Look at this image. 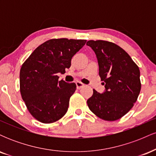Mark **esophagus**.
I'll use <instances>...</instances> for the list:
<instances>
[{"label":"esophagus","mask_w":156,"mask_h":156,"mask_svg":"<svg viewBox=\"0 0 156 156\" xmlns=\"http://www.w3.org/2000/svg\"><path fill=\"white\" fill-rule=\"evenodd\" d=\"M76 83V87H77V89H81L82 87H83V86H84V84H83L82 83H80V82H79V81H77Z\"/></svg>","instance_id":"34e87169"}]
</instances>
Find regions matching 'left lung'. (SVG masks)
I'll use <instances>...</instances> for the list:
<instances>
[{"label": "left lung", "instance_id": "1", "mask_svg": "<svg viewBox=\"0 0 156 156\" xmlns=\"http://www.w3.org/2000/svg\"><path fill=\"white\" fill-rule=\"evenodd\" d=\"M95 53L99 76L105 91L93 89L87 101L91 112L102 119L114 121L125 115L136 101L141 90L140 71L122 48L103 40L87 42Z\"/></svg>", "mask_w": 156, "mask_h": 156}]
</instances>
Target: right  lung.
<instances>
[{
  "label": "right lung",
  "instance_id": "1",
  "mask_svg": "<svg viewBox=\"0 0 156 156\" xmlns=\"http://www.w3.org/2000/svg\"><path fill=\"white\" fill-rule=\"evenodd\" d=\"M84 39H53L34 51L20 72V87L27 108L36 119L52 123L67 112L69 101L76 89L75 83L58 81L71 59L83 48Z\"/></svg>",
  "mask_w": 156,
  "mask_h": 156
}]
</instances>
